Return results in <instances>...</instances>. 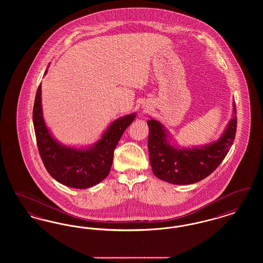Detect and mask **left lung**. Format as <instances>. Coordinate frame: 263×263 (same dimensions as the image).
<instances>
[{"instance_id":"1","label":"left lung","mask_w":263,"mask_h":263,"mask_svg":"<svg viewBox=\"0 0 263 263\" xmlns=\"http://www.w3.org/2000/svg\"><path fill=\"white\" fill-rule=\"evenodd\" d=\"M148 150L152 170L158 178L172 184H192L206 178L219 166L231 149L237 131V109L217 140L205 145L181 147L160 121L151 118Z\"/></svg>"}]
</instances>
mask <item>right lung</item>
I'll return each mask as SVG.
<instances>
[{
  "label": "right lung",
  "instance_id": "add662e5",
  "mask_svg": "<svg viewBox=\"0 0 263 263\" xmlns=\"http://www.w3.org/2000/svg\"><path fill=\"white\" fill-rule=\"evenodd\" d=\"M49 65L44 76L47 74ZM135 118L136 113L134 112L113 120L100 139L91 145L81 147L65 145L55 138L46 125L40 84L34 100L32 120L38 151L45 168L56 181L68 187L84 189L99 184L109 174L113 151L126 128Z\"/></svg>",
  "mask_w": 263,
  "mask_h": 263
}]
</instances>
